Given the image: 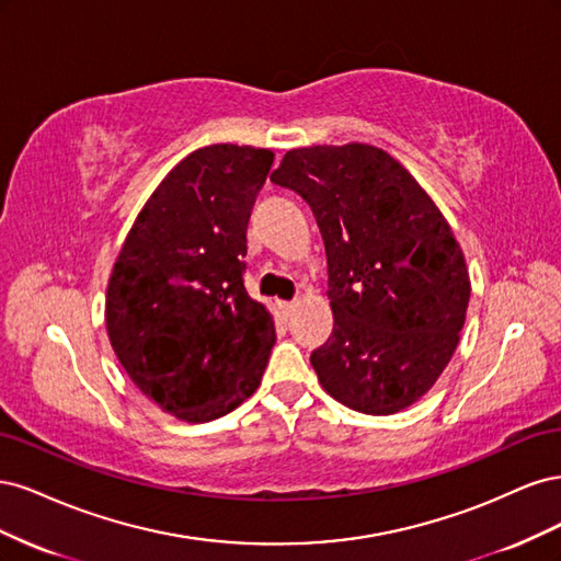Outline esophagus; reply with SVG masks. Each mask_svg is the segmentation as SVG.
<instances>
[{
  "label": "esophagus",
  "instance_id": "1",
  "mask_svg": "<svg viewBox=\"0 0 561 561\" xmlns=\"http://www.w3.org/2000/svg\"><path fill=\"white\" fill-rule=\"evenodd\" d=\"M278 307H280V311H283V316L287 318V316H293V311H295V307H297V301H278Z\"/></svg>",
  "mask_w": 561,
  "mask_h": 561
}]
</instances>
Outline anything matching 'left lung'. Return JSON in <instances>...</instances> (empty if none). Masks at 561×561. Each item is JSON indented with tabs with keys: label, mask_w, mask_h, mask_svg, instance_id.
Listing matches in <instances>:
<instances>
[{
	"label": "left lung",
	"mask_w": 561,
	"mask_h": 561,
	"mask_svg": "<svg viewBox=\"0 0 561 561\" xmlns=\"http://www.w3.org/2000/svg\"><path fill=\"white\" fill-rule=\"evenodd\" d=\"M271 182L309 203L325 241L334 328L311 353L320 386L371 416L412 407L449 365L470 301L445 215L398 159L365 142L290 149Z\"/></svg>",
	"instance_id": "1"
}]
</instances>
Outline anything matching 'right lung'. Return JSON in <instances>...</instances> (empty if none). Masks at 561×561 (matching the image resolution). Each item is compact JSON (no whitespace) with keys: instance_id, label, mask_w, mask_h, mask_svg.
<instances>
[{"instance_id":"1","label":"right lung","mask_w":561,"mask_h":561,"mask_svg":"<svg viewBox=\"0 0 561 561\" xmlns=\"http://www.w3.org/2000/svg\"><path fill=\"white\" fill-rule=\"evenodd\" d=\"M274 151L210 145L168 173L112 266L105 322L118 363L161 412L219 419L257 390L274 316L243 285L248 219Z\"/></svg>"}]
</instances>
